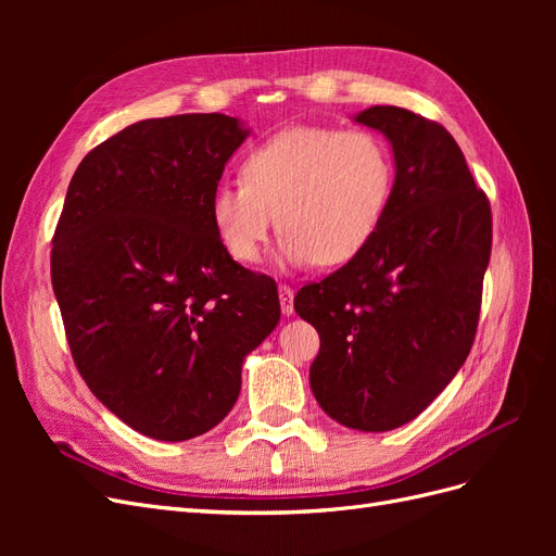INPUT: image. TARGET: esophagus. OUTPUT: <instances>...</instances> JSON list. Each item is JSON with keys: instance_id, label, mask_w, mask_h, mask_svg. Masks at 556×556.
I'll return each mask as SVG.
<instances>
[{"instance_id": "34e87169", "label": "esophagus", "mask_w": 556, "mask_h": 556, "mask_svg": "<svg viewBox=\"0 0 556 556\" xmlns=\"http://www.w3.org/2000/svg\"><path fill=\"white\" fill-rule=\"evenodd\" d=\"M278 294H280V308H282V315H292L294 313V290L290 288V285L280 282L278 285Z\"/></svg>"}]
</instances>
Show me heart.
<instances>
[{
	"label": "heart",
	"instance_id": "b5f03b06",
	"mask_svg": "<svg viewBox=\"0 0 556 556\" xmlns=\"http://www.w3.org/2000/svg\"><path fill=\"white\" fill-rule=\"evenodd\" d=\"M241 176L211 194V220L231 260L257 262L280 225L285 262L339 266L380 229L396 164L376 131L296 125L252 148Z\"/></svg>",
	"mask_w": 556,
	"mask_h": 556
}]
</instances>
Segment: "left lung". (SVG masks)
<instances>
[{"label":"left lung","instance_id":"8db88e82","mask_svg":"<svg viewBox=\"0 0 556 556\" xmlns=\"http://www.w3.org/2000/svg\"><path fill=\"white\" fill-rule=\"evenodd\" d=\"M355 121L392 143V204L355 260L296 292L294 311L319 333L311 390L323 410L390 431L445 390L476 341L492 208L443 125L399 106Z\"/></svg>","mask_w":556,"mask_h":556}]
</instances>
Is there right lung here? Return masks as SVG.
<instances>
[{
	"instance_id": "add662e5",
	"label": "right lung",
	"mask_w": 556,
	"mask_h": 556,
	"mask_svg": "<svg viewBox=\"0 0 556 556\" xmlns=\"http://www.w3.org/2000/svg\"><path fill=\"white\" fill-rule=\"evenodd\" d=\"M248 137L185 113L117 131L66 190L50 278L78 374L131 429L190 441L233 408L241 366L280 319L276 280L233 262L211 194Z\"/></svg>"
}]
</instances>
